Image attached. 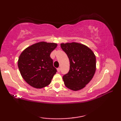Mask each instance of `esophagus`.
<instances>
[{
	"mask_svg": "<svg viewBox=\"0 0 121 121\" xmlns=\"http://www.w3.org/2000/svg\"><path fill=\"white\" fill-rule=\"evenodd\" d=\"M57 72H58V73L60 72V68H57Z\"/></svg>",
	"mask_w": 121,
	"mask_h": 121,
	"instance_id": "34e87169",
	"label": "esophagus"
}]
</instances>
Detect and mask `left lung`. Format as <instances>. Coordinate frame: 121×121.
<instances>
[{
  "label": "left lung",
  "mask_w": 121,
  "mask_h": 121,
  "mask_svg": "<svg viewBox=\"0 0 121 121\" xmlns=\"http://www.w3.org/2000/svg\"><path fill=\"white\" fill-rule=\"evenodd\" d=\"M60 46L70 62L69 72L63 77L64 84L72 90H80L86 86L95 74L96 56L90 48L80 43H62Z\"/></svg>",
  "instance_id": "8db88e82"
}]
</instances>
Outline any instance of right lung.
<instances>
[{"mask_svg":"<svg viewBox=\"0 0 121 121\" xmlns=\"http://www.w3.org/2000/svg\"><path fill=\"white\" fill-rule=\"evenodd\" d=\"M55 43H36L25 49L18 59V67L23 79L36 89L47 86L57 72L51 53L57 47Z\"/></svg>","mask_w":121,"mask_h":121,"instance_id":"right-lung-1","label":"right lung"}]
</instances>
